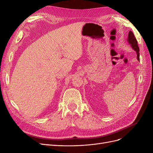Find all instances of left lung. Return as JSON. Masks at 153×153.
I'll use <instances>...</instances> for the list:
<instances>
[{
  "label": "left lung",
  "mask_w": 153,
  "mask_h": 153,
  "mask_svg": "<svg viewBox=\"0 0 153 153\" xmlns=\"http://www.w3.org/2000/svg\"><path fill=\"white\" fill-rule=\"evenodd\" d=\"M129 44L131 45V47H132V49L136 51L137 52V58L139 61H140V56H139V47L138 46L137 44V41L136 38L135 37V36L133 33L132 31H130L129 33H128V39H127Z\"/></svg>",
  "instance_id": "8db88e82"
}]
</instances>
